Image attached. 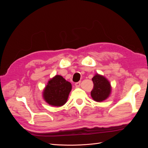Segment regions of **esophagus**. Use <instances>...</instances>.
Instances as JSON below:
<instances>
[{
    "instance_id": "1",
    "label": "esophagus",
    "mask_w": 148,
    "mask_h": 148,
    "mask_svg": "<svg viewBox=\"0 0 148 148\" xmlns=\"http://www.w3.org/2000/svg\"><path fill=\"white\" fill-rule=\"evenodd\" d=\"M80 83H81V82H77L75 83V86L76 87H79L80 86Z\"/></svg>"
}]
</instances>
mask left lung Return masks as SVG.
Returning <instances> with one entry per match:
<instances>
[{
    "label": "left lung",
    "instance_id": "obj_1",
    "mask_svg": "<svg viewBox=\"0 0 148 148\" xmlns=\"http://www.w3.org/2000/svg\"><path fill=\"white\" fill-rule=\"evenodd\" d=\"M94 87L91 96L94 101L102 102L109 97L111 92L110 83L104 76L96 74L92 78Z\"/></svg>",
    "mask_w": 148,
    "mask_h": 148
}]
</instances>
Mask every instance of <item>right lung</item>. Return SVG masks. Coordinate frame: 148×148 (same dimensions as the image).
Segmentation results:
<instances>
[{
  "mask_svg": "<svg viewBox=\"0 0 148 148\" xmlns=\"http://www.w3.org/2000/svg\"><path fill=\"white\" fill-rule=\"evenodd\" d=\"M71 90V84L60 75H56L48 82L43 91V98L49 105H64Z\"/></svg>",
  "mask_w": 148,
  "mask_h": 148,
  "instance_id": "add662e5",
  "label": "right lung"
}]
</instances>
